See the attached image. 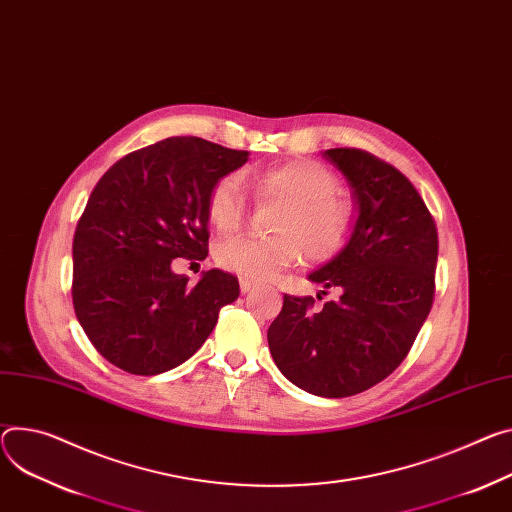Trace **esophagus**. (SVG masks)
Here are the masks:
<instances>
[{
	"instance_id": "1",
	"label": "esophagus",
	"mask_w": 512,
	"mask_h": 512,
	"mask_svg": "<svg viewBox=\"0 0 512 512\" xmlns=\"http://www.w3.org/2000/svg\"><path fill=\"white\" fill-rule=\"evenodd\" d=\"M239 284H241V292H243V294H247V292H251V290L255 288V284H253L251 280H245V277H243V280H241Z\"/></svg>"
}]
</instances>
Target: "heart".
<instances>
[{
  "label": "heart",
  "mask_w": 512,
  "mask_h": 512,
  "mask_svg": "<svg viewBox=\"0 0 512 512\" xmlns=\"http://www.w3.org/2000/svg\"><path fill=\"white\" fill-rule=\"evenodd\" d=\"M245 177L261 198L286 202L273 226L280 237L224 239L214 247L218 267L249 280H269L296 265L302 253L308 261H324L343 247L353 212L337 196L339 177L327 165L298 159ZM245 212L247 194L241 177L228 173L216 179L206 196L208 222L220 235H230L243 226Z\"/></svg>",
  "instance_id": "b5f03b06"
}]
</instances>
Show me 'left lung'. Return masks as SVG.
Masks as SVG:
<instances>
[{"label": "left lung", "mask_w": 512, "mask_h": 512, "mask_svg": "<svg viewBox=\"0 0 512 512\" xmlns=\"http://www.w3.org/2000/svg\"><path fill=\"white\" fill-rule=\"evenodd\" d=\"M349 179L357 220L349 243L308 280L339 290L314 308L284 294L267 331L269 351L298 388L345 398L386 380L408 355L435 300L437 224L414 185L361 149L324 151ZM318 296V300H322Z\"/></svg>", "instance_id": "8db88e82"}]
</instances>
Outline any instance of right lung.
Here are the masks:
<instances>
[{"label":"right lung","instance_id":"right-lung-1","mask_svg":"<svg viewBox=\"0 0 512 512\" xmlns=\"http://www.w3.org/2000/svg\"><path fill=\"white\" fill-rule=\"evenodd\" d=\"M247 151L171 136L128 153L96 183L73 237V308L112 365L157 376L190 359L239 280L210 269L196 286L171 261L208 255L206 196Z\"/></svg>","mask_w":512,"mask_h":512}]
</instances>
